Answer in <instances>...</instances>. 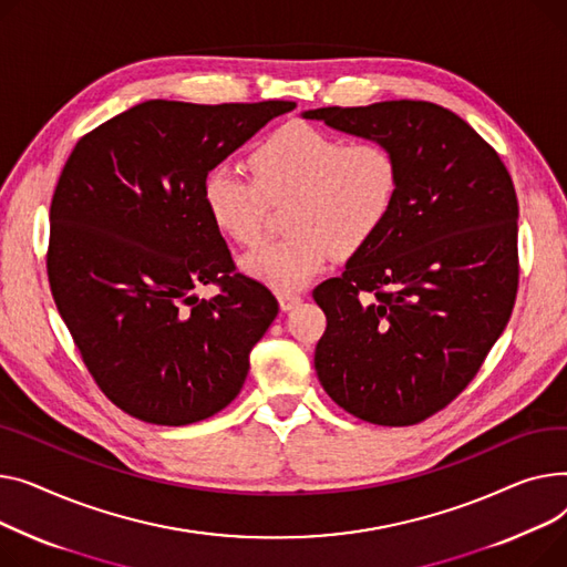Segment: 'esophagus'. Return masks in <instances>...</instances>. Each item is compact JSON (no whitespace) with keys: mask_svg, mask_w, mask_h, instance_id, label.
Here are the masks:
<instances>
[{"mask_svg":"<svg viewBox=\"0 0 567 567\" xmlns=\"http://www.w3.org/2000/svg\"><path fill=\"white\" fill-rule=\"evenodd\" d=\"M277 297H279L281 311H290V309H295L299 302H302V295L295 292V290H281Z\"/></svg>","mask_w":567,"mask_h":567,"instance_id":"1","label":"esophagus"}]
</instances>
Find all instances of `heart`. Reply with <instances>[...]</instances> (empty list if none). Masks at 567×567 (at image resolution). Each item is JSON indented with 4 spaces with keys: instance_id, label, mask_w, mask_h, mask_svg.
<instances>
[{
    "instance_id": "b5f03b06",
    "label": "heart",
    "mask_w": 567,
    "mask_h": 567,
    "mask_svg": "<svg viewBox=\"0 0 567 567\" xmlns=\"http://www.w3.org/2000/svg\"><path fill=\"white\" fill-rule=\"evenodd\" d=\"M251 176L228 164L206 174L202 196L221 236L254 247L270 206H284L286 238L262 245L243 268L275 290L302 288L331 254L350 258L369 247L386 224L401 159L382 140L346 142L309 123H288L249 153Z\"/></svg>"
}]
</instances>
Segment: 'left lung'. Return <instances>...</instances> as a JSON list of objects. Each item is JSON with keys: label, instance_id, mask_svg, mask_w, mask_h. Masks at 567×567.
Masks as SVG:
<instances>
[{"label": "left lung", "instance_id": "8db88e82", "mask_svg": "<svg viewBox=\"0 0 567 567\" xmlns=\"http://www.w3.org/2000/svg\"><path fill=\"white\" fill-rule=\"evenodd\" d=\"M305 118L382 140L401 159V189L378 238L313 290L327 318L318 380L361 421L421 423L467 389L513 313V178L467 121L425 100L320 107Z\"/></svg>", "mask_w": 567, "mask_h": 567}]
</instances>
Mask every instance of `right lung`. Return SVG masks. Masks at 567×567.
<instances>
[{"mask_svg":"<svg viewBox=\"0 0 567 567\" xmlns=\"http://www.w3.org/2000/svg\"><path fill=\"white\" fill-rule=\"evenodd\" d=\"M290 100H146L75 144L50 206L48 279L91 378L125 414L187 425L224 410L277 297L238 272L208 217L206 174ZM213 282L220 292L198 300Z\"/></svg>","mask_w":567,"mask_h":567,"instance_id":"obj_1","label":"right lung"}]
</instances>
